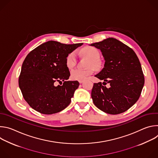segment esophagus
<instances>
[{"instance_id":"1","label":"esophagus","mask_w":158,"mask_h":158,"mask_svg":"<svg viewBox=\"0 0 158 158\" xmlns=\"http://www.w3.org/2000/svg\"><path fill=\"white\" fill-rule=\"evenodd\" d=\"M84 82V81L83 80H81V81H79V82L80 83V84H81V83H82Z\"/></svg>"}]
</instances>
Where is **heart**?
Masks as SVG:
<instances>
[{"instance_id":"heart-1","label":"heart","mask_w":158,"mask_h":158,"mask_svg":"<svg viewBox=\"0 0 158 158\" xmlns=\"http://www.w3.org/2000/svg\"><path fill=\"white\" fill-rule=\"evenodd\" d=\"M82 53L87 56L91 61L89 62V65H94L98 67L99 62L98 59L100 57V52L99 50L94 47L87 46L83 48L81 51ZM77 62V56L76 52H72L67 55L65 59V65L68 69H71L76 64ZM94 71L93 67H89L86 69H82L79 68H76L71 71V77L73 80L81 81L84 80L89 75L92 74Z\"/></svg>"}]
</instances>
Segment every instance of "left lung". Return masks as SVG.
<instances>
[{
	"label": "left lung",
	"mask_w": 158,
	"mask_h": 158,
	"mask_svg": "<svg viewBox=\"0 0 158 158\" xmlns=\"http://www.w3.org/2000/svg\"><path fill=\"white\" fill-rule=\"evenodd\" d=\"M90 46L101 51L105 61L103 69L95 76L105 84H94L91 97L94 105L110 114L126 111L137 102L144 84L138 56L126 44L112 37ZM107 83L110 84L109 88L105 86Z\"/></svg>",
	"instance_id": "obj_1"
}]
</instances>
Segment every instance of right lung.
I'll return each mask as SVG.
<instances>
[{
  "label": "right lung",
  "mask_w": 158,
  "mask_h": 158,
  "mask_svg": "<svg viewBox=\"0 0 158 158\" xmlns=\"http://www.w3.org/2000/svg\"><path fill=\"white\" fill-rule=\"evenodd\" d=\"M83 44H65L49 40L32 50L22 63L19 85L29 105L44 114L59 112L69 105L78 81H67L70 72L65 59ZM56 81H64L56 86Z\"/></svg>",
  "instance_id": "1"
}]
</instances>
